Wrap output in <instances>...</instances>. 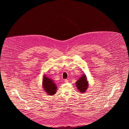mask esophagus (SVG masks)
Here are the masks:
<instances>
[{
    "label": "esophagus",
    "instance_id": "esophagus-1",
    "mask_svg": "<svg viewBox=\"0 0 129 129\" xmlns=\"http://www.w3.org/2000/svg\"><path fill=\"white\" fill-rule=\"evenodd\" d=\"M64 82H65V83H68V80L67 79H65L64 80Z\"/></svg>",
    "mask_w": 129,
    "mask_h": 129
}]
</instances>
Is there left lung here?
Here are the masks:
<instances>
[{"label":"left lung","instance_id":"1","mask_svg":"<svg viewBox=\"0 0 129 129\" xmlns=\"http://www.w3.org/2000/svg\"><path fill=\"white\" fill-rule=\"evenodd\" d=\"M88 81L85 74H83L80 78L76 82V86L79 92L84 93L88 88Z\"/></svg>","mask_w":129,"mask_h":129}]
</instances>
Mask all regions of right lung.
I'll return each instance as SVG.
<instances>
[{
  "label": "right lung",
  "instance_id": "add662e5",
  "mask_svg": "<svg viewBox=\"0 0 129 129\" xmlns=\"http://www.w3.org/2000/svg\"><path fill=\"white\" fill-rule=\"evenodd\" d=\"M43 86L45 91L49 95H53L55 94L57 87L53 81L44 75L43 80Z\"/></svg>",
  "mask_w": 129,
  "mask_h": 129
}]
</instances>
